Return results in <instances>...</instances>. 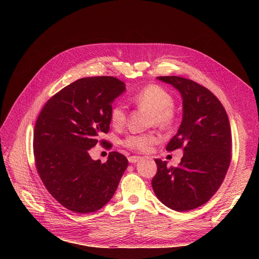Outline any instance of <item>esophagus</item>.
<instances>
[{"mask_svg": "<svg viewBox=\"0 0 259 259\" xmlns=\"http://www.w3.org/2000/svg\"><path fill=\"white\" fill-rule=\"evenodd\" d=\"M140 159H142V157L141 156H137V155H133V156H129L128 157V160H129V162H138Z\"/></svg>", "mask_w": 259, "mask_h": 259, "instance_id": "esophagus-1", "label": "esophagus"}]
</instances>
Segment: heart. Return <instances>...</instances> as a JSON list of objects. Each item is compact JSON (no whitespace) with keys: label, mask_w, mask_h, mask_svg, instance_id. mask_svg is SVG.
Here are the masks:
<instances>
[{"label":"heart","mask_w":259,"mask_h":259,"mask_svg":"<svg viewBox=\"0 0 259 259\" xmlns=\"http://www.w3.org/2000/svg\"><path fill=\"white\" fill-rule=\"evenodd\" d=\"M131 101L141 109L150 112L149 122L162 130H170L175 124V113L172 110L174 101L172 95L157 85H148L135 92ZM127 120V112L121 104H115L110 110V121L113 127L121 128ZM158 142L154 133L132 134L122 141V145L130 150L148 152Z\"/></svg>","instance_id":"obj_1"}]
</instances>
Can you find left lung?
I'll return each instance as SVG.
<instances>
[{
    "mask_svg": "<svg viewBox=\"0 0 259 259\" xmlns=\"http://www.w3.org/2000/svg\"><path fill=\"white\" fill-rule=\"evenodd\" d=\"M157 79L178 89L183 99V120L167 150L183 148L179 166L156 158L152 188L168 208L184 212L206 203L223 184L231 161L230 121L224 106L207 88L180 76Z\"/></svg>",
    "mask_w": 259,
    "mask_h": 259,
    "instance_id": "obj_1",
    "label": "left lung"
}]
</instances>
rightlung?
<instances>
[{
    "label": "right lung",
    "instance_id": "add662e5",
    "mask_svg": "<svg viewBox=\"0 0 259 259\" xmlns=\"http://www.w3.org/2000/svg\"><path fill=\"white\" fill-rule=\"evenodd\" d=\"M125 90V83L113 76L79 78L54 94L36 119L37 173L48 192L68 210L91 213L103 208L128 167V159L115 151L104 164L89 155L99 134L109 131L111 104Z\"/></svg>",
    "mask_w": 259,
    "mask_h": 259
}]
</instances>
